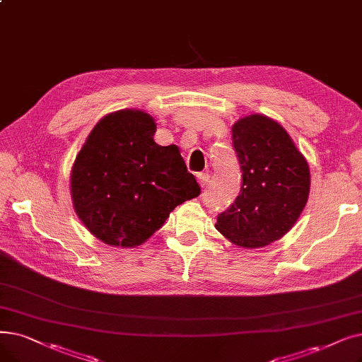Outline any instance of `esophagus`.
Here are the masks:
<instances>
[{
	"label": "esophagus",
	"mask_w": 362,
	"mask_h": 362,
	"mask_svg": "<svg viewBox=\"0 0 362 362\" xmlns=\"http://www.w3.org/2000/svg\"><path fill=\"white\" fill-rule=\"evenodd\" d=\"M197 179H198V183L204 187V186H206V185L209 183L210 176H209V173H198V175H197Z\"/></svg>",
	"instance_id": "1"
}]
</instances>
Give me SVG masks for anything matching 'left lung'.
<instances>
[{"label":"left lung","instance_id":"obj_1","mask_svg":"<svg viewBox=\"0 0 362 362\" xmlns=\"http://www.w3.org/2000/svg\"><path fill=\"white\" fill-rule=\"evenodd\" d=\"M243 170L240 195L217 217L216 229L244 248L269 245L293 228L310 189L303 153L275 119L253 114L232 125Z\"/></svg>","mask_w":362,"mask_h":362}]
</instances>
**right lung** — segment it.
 Here are the masks:
<instances>
[{"instance_id": "1", "label": "right lung", "mask_w": 362, "mask_h": 362, "mask_svg": "<svg viewBox=\"0 0 362 362\" xmlns=\"http://www.w3.org/2000/svg\"><path fill=\"white\" fill-rule=\"evenodd\" d=\"M155 132L145 111L111 112L94 125L74 161L75 213L107 245H142L173 210L199 195L179 148L155 144Z\"/></svg>"}]
</instances>
